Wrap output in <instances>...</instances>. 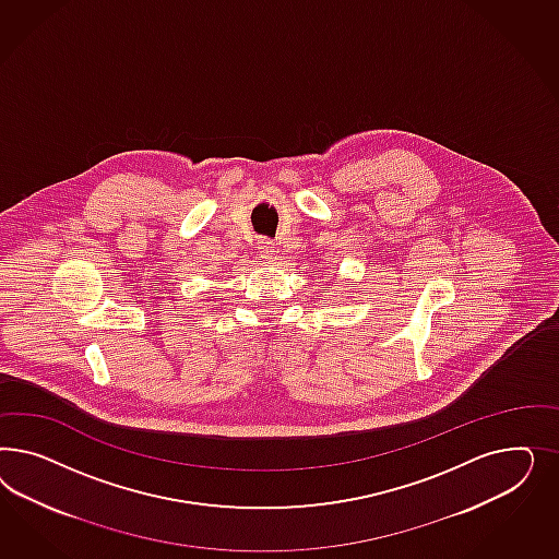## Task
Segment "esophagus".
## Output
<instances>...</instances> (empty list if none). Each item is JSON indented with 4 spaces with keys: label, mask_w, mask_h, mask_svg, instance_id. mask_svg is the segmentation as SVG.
Here are the masks:
<instances>
[{
    "label": "esophagus",
    "mask_w": 559,
    "mask_h": 559,
    "mask_svg": "<svg viewBox=\"0 0 559 559\" xmlns=\"http://www.w3.org/2000/svg\"><path fill=\"white\" fill-rule=\"evenodd\" d=\"M258 252H260V255H264V258H271V255H274V243H272L271 239H260L258 241Z\"/></svg>",
    "instance_id": "esophagus-1"
}]
</instances>
